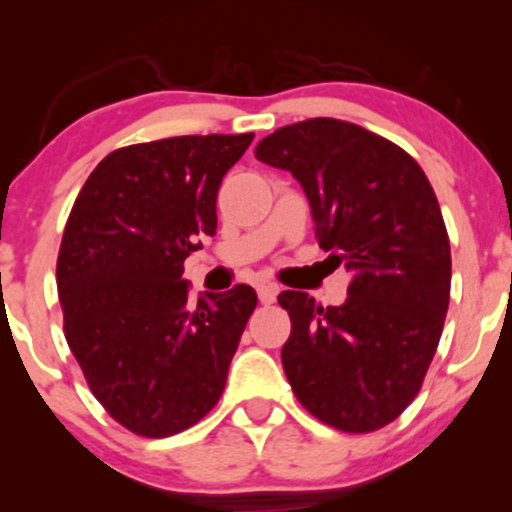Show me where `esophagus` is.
Returning <instances> with one entry per match:
<instances>
[{
    "label": "esophagus",
    "instance_id": "obj_1",
    "mask_svg": "<svg viewBox=\"0 0 512 512\" xmlns=\"http://www.w3.org/2000/svg\"><path fill=\"white\" fill-rule=\"evenodd\" d=\"M257 296H260L262 305H272L276 301V286L274 284L257 286Z\"/></svg>",
    "mask_w": 512,
    "mask_h": 512
}]
</instances>
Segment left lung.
<instances>
[{"mask_svg":"<svg viewBox=\"0 0 512 512\" xmlns=\"http://www.w3.org/2000/svg\"><path fill=\"white\" fill-rule=\"evenodd\" d=\"M255 158L301 182L317 243L351 274L342 305L279 293L286 378L322 424L378 431L419 395L443 334L452 260L436 192L407 151L334 117L276 129Z\"/></svg>","mask_w":512,"mask_h":512,"instance_id":"8db88e82","label":"left lung"}]
</instances>
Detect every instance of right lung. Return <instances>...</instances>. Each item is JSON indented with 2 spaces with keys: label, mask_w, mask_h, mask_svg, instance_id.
I'll list each match as a JSON object with an SVG mask.
<instances>
[{
  "label": "right lung",
  "mask_w": 512,
  "mask_h": 512,
  "mask_svg": "<svg viewBox=\"0 0 512 512\" xmlns=\"http://www.w3.org/2000/svg\"><path fill=\"white\" fill-rule=\"evenodd\" d=\"M255 134L122 146L76 197L57 255L64 337L93 397L127 431L195 426L226 385L257 305L248 284L187 303V255L216 233V195Z\"/></svg>",
  "instance_id": "1"
}]
</instances>
